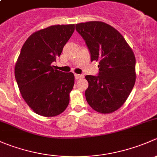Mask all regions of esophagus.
Returning a JSON list of instances; mask_svg holds the SVG:
<instances>
[{"label": "esophagus", "mask_w": 157, "mask_h": 157, "mask_svg": "<svg viewBox=\"0 0 157 157\" xmlns=\"http://www.w3.org/2000/svg\"><path fill=\"white\" fill-rule=\"evenodd\" d=\"M74 77H75V79H76V80H77V79L83 78V75H82V74H74Z\"/></svg>", "instance_id": "34e87169"}]
</instances>
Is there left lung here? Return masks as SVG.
<instances>
[{
  "label": "left lung",
  "instance_id": "1",
  "mask_svg": "<svg viewBox=\"0 0 157 157\" xmlns=\"http://www.w3.org/2000/svg\"><path fill=\"white\" fill-rule=\"evenodd\" d=\"M84 39L91 61L99 62L97 76L86 75L85 91L88 104L96 112H115L124 104L136 80L135 56L125 39L115 28L103 22L76 24Z\"/></svg>",
  "mask_w": 157,
  "mask_h": 157
}]
</instances>
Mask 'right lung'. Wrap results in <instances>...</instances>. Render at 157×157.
Listing matches in <instances>:
<instances>
[{
  "instance_id": "1",
  "label": "right lung",
  "mask_w": 157,
  "mask_h": 157,
  "mask_svg": "<svg viewBox=\"0 0 157 157\" xmlns=\"http://www.w3.org/2000/svg\"><path fill=\"white\" fill-rule=\"evenodd\" d=\"M74 31V24L39 30L26 39L20 51L14 71L17 85L27 105L42 116H56L69 104L74 74L58 71L52 64Z\"/></svg>"
}]
</instances>
